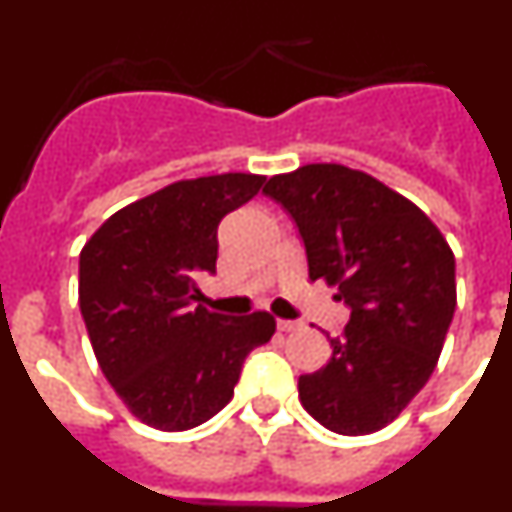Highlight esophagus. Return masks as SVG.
Instances as JSON below:
<instances>
[{
	"label": "esophagus",
	"instance_id": "obj_1",
	"mask_svg": "<svg viewBox=\"0 0 512 512\" xmlns=\"http://www.w3.org/2000/svg\"><path fill=\"white\" fill-rule=\"evenodd\" d=\"M277 328L284 330V333H292V330H300V320H277Z\"/></svg>",
	"mask_w": 512,
	"mask_h": 512
}]
</instances>
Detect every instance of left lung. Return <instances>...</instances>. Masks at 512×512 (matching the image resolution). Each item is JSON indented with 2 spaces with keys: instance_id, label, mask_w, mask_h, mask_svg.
<instances>
[{
  "instance_id": "1",
  "label": "left lung",
  "mask_w": 512,
  "mask_h": 512,
  "mask_svg": "<svg viewBox=\"0 0 512 512\" xmlns=\"http://www.w3.org/2000/svg\"><path fill=\"white\" fill-rule=\"evenodd\" d=\"M305 243L310 279L336 284L351 310L323 369L302 374V408L341 436L397 418L436 369L456 310V261L420 207L374 176L307 164L271 176Z\"/></svg>"
}]
</instances>
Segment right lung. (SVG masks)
Masks as SVG:
<instances>
[{
    "mask_svg": "<svg viewBox=\"0 0 512 512\" xmlns=\"http://www.w3.org/2000/svg\"><path fill=\"white\" fill-rule=\"evenodd\" d=\"M264 176L187 179L117 210L81 248L79 307L94 356L130 413L187 431L233 397L243 361L269 341V312L228 318L200 300L215 274L217 225L259 194Z\"/></svg>",
    "mask_w": 512,
    "mask_h": 512,
    "instance_id": "add662e5",
    "label": "right lung"
}]
</instances>
